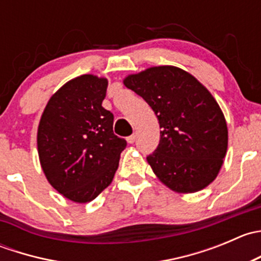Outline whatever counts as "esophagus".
Instances as JSON below:
<instances>
[{
  "instance_id": "esophagus-1",
  "label": "esophagus",
  "mask_w": 261,
  "mask_h": 261,
  "mask_svg": "<svg viewBox=\"0 0 261 261\" xmlns=\"http://www.w3.org/2000/svg\"><path fill=\"white\" fill-rule=\"evenodd\" d=\"M135 140H136V134H133V135H130L126 138V141H127L128 144H134L135 143Z\"/></svg>"
}]
</instances>
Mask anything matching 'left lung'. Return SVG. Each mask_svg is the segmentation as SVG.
<instances>
[{
	"instance_id": "1",
	"label": "left lung",
	"mask_w": 261,
	"mask_h": 261,
	"mask_svg": "<svg viewBox=\"0 0 261 261\" xmlns=\"http://www.w3.org/2000/svg\"><path fill=\"white\" fill-rule=\"evenodd\" d=\"M123 84L145 99L159 121V145L146 156L156 177L180 193L212 183L227 150V125L208 89L172 65L128 75Z\"/></svg>"
}]
</instances>
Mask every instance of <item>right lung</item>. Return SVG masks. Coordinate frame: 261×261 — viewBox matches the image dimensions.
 <instances>
[{
  "instance_id": "obj_1",
  "label": "right lung",
  "mask_w": 261,
  "mask_h": 261,
  "mask_svg": "<svg viewBox=\"0 0 261 261\" xmlns=\"http://www.w3.org/2000/svg\"><path fill=\"white\" fill-rule=\"evenodd\" d=\"M105 78L84 74L49 99L38 128V151L49 183L70 201L91 202L111 184L126 141L102 107Z\"/></svg>"
}]
</instances>
